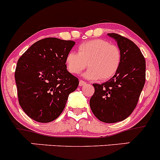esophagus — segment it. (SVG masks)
Here are the masks:
<instances>
[{
	"instance_id": "obj_1",
	"label": "esophagus",
	"mask_w": 160,
	"mask_h": 160,
	"mask_svg": "<svg viewBox=\"0 0 160 160\" xmlns=\"http://www.w3.org/2000/svg\"><path fill=\"white\" fill-rule=\"evenodd\" d=\"M86 84V82L85 81H82V80H80L79 81V86H83Z\"/></svg>"
}]
</instances>
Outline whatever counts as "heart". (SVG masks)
I'll list each match as a JSON object with an SVG mask.
<instances>
[{
    "label": "heart",
    "mask_w": 160,
    "mask_h": 160,
    "mask_svg": "<svg viewBox=\"0 0 160 160\" xmlns=\"http://www.w3.org/2000/svg\"><path fill=\"white\" fill-rule=\"evenodd\" d=\"M121 52L116 45L102 39L89 41L80 45L78 53L69 52L65 58L67 69L78 74L88 66L85 74L87 78L107 81L112 78L119 68Z\"/></svg>",
    "instance_id": "obj_1"
}]
</instances>
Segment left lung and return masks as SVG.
Segmentation results:
<instances>
[{"instance_id": "1", "label": "left lung", "mask_w": 160, "mask_h": 160, "mask_svg": "<svg viewBox=\"0 0 160 160\" xmlns=\"http://www.w3.org/2000/svg\"><path fill=\"white\" fill-rule=\"evenodd\" d=\"M121 52L116 74L102 84H93L89 105L100 121L114 123L122 121L136 108L145 82V60L136 44L118 33H108Z\"/></svg>"}]
</instances>
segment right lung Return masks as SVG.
<instances>
[{"mask_svg":"<svg viewBox=\"0 0 160 160\" xmlns=\"http://www.w3.org/2000/svg\"><path fill=\"white\" fill-rule=\"evenodd\" d=\"M75 42L47 38L31 45L15 71L19 105L30 118L49 122L60 116L78 79L67 70L65 58Z\"/></svg>","mask_w":160,"mask_h":160,"instance_id":"obj_1","label":"right lung"}]
</instances>
